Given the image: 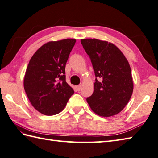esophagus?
Listing matches in <instances>:
<instances>
[{
    "mask_svg": "<svg viewBox=\"0 0 158 158\" xmlns=\"http://www.w3.org/2000/svg\"><path fill=\"white\" fill-rule=\"evenodd\" d=\"M75 88H76L77 91H80V90H81V85H77V86L75 87Z\"/></svg>",
    "mask_w": 158,
    "mask_h": 158,
    "instance_id": "esophagus-1",
    "label": "esophagus"
}]
</instances>
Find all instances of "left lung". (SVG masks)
Listing matches in <instances>:
<instances>
[{
	"label": "left lung",
	"instance_id": "left-lung-1",
	"mask_svg": "<svg viewBox=\"0 0 158 158\" xmlns=\"http://www.w3.org/2000/svg\"><path fill=\"white\" fill-rule=\"evenodd\" d=\"M81 43L92 63L96 77L92 95L87 102L92 111L101 117L120 113L132 96L134 88L131 69L122 51L113 43L96 39Z\"/></svg>",
	"mask_w": 158,
	"mask_h": 158
}]
</instances>
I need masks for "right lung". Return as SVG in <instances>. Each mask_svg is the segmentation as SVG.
Wrapping results in <instances>:
<instances>
[{
  "label": "right lung",
  "mask_w": 158,
  "mask_h": 158,
  "mask_svg": "<svg viewBox=\"0 0 158 158\" xmlns=\"http://www.w3.org/2000/svg\"><path fill=\"white\" fill-rule=\"evenodd\" d=\"M76 39L49 41L30 60L23 88L33 107L45 115H54L64 109L73 89L66 81L65 66Z\"/></svg>",
  "instance_id": "obj_1"
}]
</instances>
